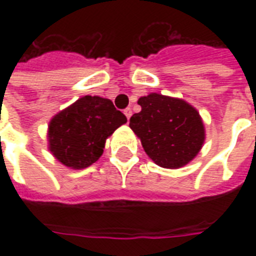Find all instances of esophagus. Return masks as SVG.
<instances>
[{
	"instance_id": "obj_1",
	"label": "esophagus",
	"mask_w": 256,
	"mask_h": 256,
	"mask_svg": "<svg viewBox=\"0 0 256 256\" xmlns=\"http://www.w3.org/2000/svg\"><path fill=\"white\" fill-rule=\"evenodd\" d=\"M124 116H128V120H130V116H132V108H124Z\"/></svg>"
}]
</instances>
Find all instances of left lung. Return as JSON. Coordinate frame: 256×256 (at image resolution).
<instances>
[{
    "label": "left lung",
    "mask_w": 256,
    "mask_h": 256,
    "mask_svg": "<svg viewBox=\"0 0 256 256\" xmlns=\"http://www.w3.org/2000/svg\"><path fill=\"white\" fill-rule=\"evenodd\" d=\"M140 112L130 128L150 158L164 168H179L194 160L204 142L202 118L186 100L152 92L138 100Z\"/></svg>",
    "instance_id": "1"
}]
</instances>
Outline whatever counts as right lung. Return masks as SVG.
I'll list each match as a JSON object with an SVG mask.
<instances>
[{"label":"right lung","mask_w":256,"mask_h":256,"mask_svg":"<svg viewBox=\"0 0 256 256\" xmlns=\"http://www.w3.org/2000/svg\"><path fill=\"white\" fill-rule=\"evenodd\" d=\"M128 122L110 100L85 96L52 118L49 150L66 168H81L100 160L104 142Z\"/></svg>","instance_id":"right-lung-1"}]
</instances>
